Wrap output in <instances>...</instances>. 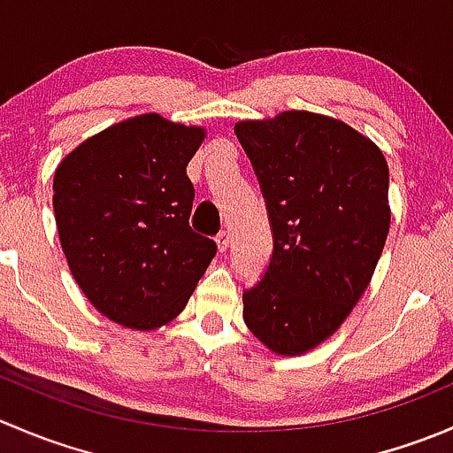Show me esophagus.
<instances>
[{"label":"esophagus","mask_w":453,"mask_h":453,"mask_svg":"<svg viewBox=\"0 0 453 453\" xmlns=\"http://www.w3.org/2000/svg\"><path fill=\"white\" fill-rule=\"evenodd\" d=\"M217 245H219V250H221V252H226L227 248H230V232L227 230H221L217 234Z\"/></svg>","instance_id":"34e87169"}]
</instances>
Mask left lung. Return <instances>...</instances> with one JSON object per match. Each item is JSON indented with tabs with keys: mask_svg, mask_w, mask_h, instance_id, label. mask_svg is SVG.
Returning <instances> with one entry per match:
<instances>
[{
	"mask_svg": "<svg viewBox=\"0 0 453 453\" xmlns=\"http://www.w3.org/2000/svg\"><path fill=\"white\" fill-rule=\"evenodd\" d=\"M234 134L273 239L263 278L243 291V319L273 353H307L349 318L383 252L386 157L353 127L311 111L239 122Z\"/></svg>",
	"mask_w": 453,
	"mask_h": 453,
	"instance_id": "1",
	"label": "left lung"
}]
</instances>
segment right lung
Wrapping results in <instances>:
<instances>
[{
    "label": "right lung",
    "instance_id": "obj_1",
    "mask_svg": "<svg viewBox=\"0 0 453 453\" xmlns=\"http://www.w3.org/2000/svg\"><path fill=\"white\" fill-rule=\"evenodd\" d=\"M203 135L144 113L85 140L54 173V217L72 276L122 326L171 322L217 254L188 223L195 188L186 166Z\"/></svg>",
    "mask_w": 453,
    "mask_h": 453
}]
</instances>
